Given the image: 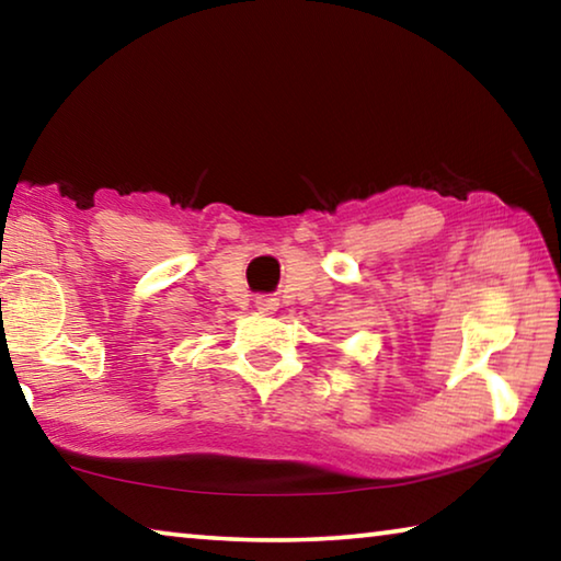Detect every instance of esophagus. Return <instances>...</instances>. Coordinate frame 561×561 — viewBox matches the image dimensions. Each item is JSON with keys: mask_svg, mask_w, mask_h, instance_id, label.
Masks as SVG:
<instances>
[{"mask_svg": "<svg viewBox=\"0 0 561 561\" xmlns=\"http://www.w3.org/2000/svg\"><path fill=\"white\" fill-rule=\"evenodd\" d=\"M254 307H257L262 314H274L279 309V299L274 294H257L254 297Z\"/></svg>", "mask_w": 561, "mask_h": 561, "instance_id": "34e87169", "label": "esophagus"}]
</instances>
